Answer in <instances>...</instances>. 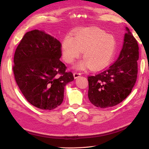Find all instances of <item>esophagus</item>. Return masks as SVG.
Listing matches in <instances>:
<instances>
[{
	"instance_id": "34e87169",
	"label": "esophagus",
	"mask_w": 149,
	"mask_h": 149,
	"mask_svg": "<svg viewBox=\"0 0 149 149\" xmlns=\"http://www.w3.org/2000/svg\"><path fill=\"white\" fill-rule=\"evenodd\" d=\"M81 75V74L80 73H79V72H77V71H76V72L73 73V76L74 77V78H78V77L80 76Z\"/></svg>"
}]
</instances>
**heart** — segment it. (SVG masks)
<instances>
[{"label": "heart", "mask_w": 149, "mask_h": 149, "mask_svg": "<svg viewBox=\"0 0 149 149\" xmlns=\"http://www.w3.org/2000/svg\"><path fill=\"white\" fill-rule=\"evenodd\" d=\"M117 40L99 28L84 29L74 33V37H65L62 43V53L64 61L72 63L82 53L84 61L76 65V68L89 67L92 70H100L111 61L116 48Z\"/></svg>", "instance_id": "1"}]
</instances>
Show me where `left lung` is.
Instances as JSON below:
<instances>
[{
    "instance_id": "1",
    "label": "left lung",
    "mask_w": 149,
    "mask_h": 149,
    "mask_svg": "<svg viewBox=\"0 0 149 149\" xmlns=\"http://www.w3.org/2000/svg\"><path fill=\"white\" fill-rule=\"evenodd\" d=\"M118 58L108 68L87 77L88 97L95 106L106 108L119 104L132 91L138 75L139 46L128 27Z\"/></svg>"
}]
</instances>
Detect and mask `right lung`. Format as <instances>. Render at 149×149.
<instances>
[{"label":"right lung","mask_w":149,"mask_h":149,"mask_svg":"<svg viewBox=\"0 0 149 149\" xmlns=\"http://www.w3.org/2000/svg\"><path fill=\"white\" fill-rule=\"evenodd\" d=\"M62 44L39 30L27 32L15 52V81L28 102L37 108L51 110L61 105L64 88L74 80L60 58Z\"/></svg>","instance_id":"obj_1"}]
</instances>
